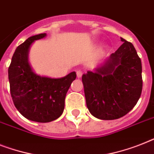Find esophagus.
I'll return each mask as SVG.
<instances>
[{
  "instance_id": "1",
  "label": "esophagus",
  "mask_w": 154,
  "mask_h": 154,
  "mask_svg": "<svg viewBox=\"0 0 154 154\" xmlns=\"http://www.w3.org/2000/svg\"><path fill=\"white\" fill-rule=\"evenodd\" d=\"M76 75H77V77H78V78H81L82 75V71H80V70H79V71L76 72Z\"/></svg>"
}]
</instances>
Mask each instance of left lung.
I'll return each mask as SVG.
<instances>
[{"mask_svg":"<svg viewBox=\"0 0 154 154\" xmlns=\"http://www.w3.org/2000/svg\"><path fill=\"white\" fill-rule=\"evenodd\" d=\"M124 43L94 72L82 75L86 106L94 117L116 120L134 107L143 90L142 62L131 43Z\"/></svg>","mask_w":154,"mask_h":154,"instance_id":"1","label":"left lung"}]
</instances>
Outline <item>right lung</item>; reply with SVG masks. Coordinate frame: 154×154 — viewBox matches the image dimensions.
<instances>
[{
    "label": "right lung",
    "mask_w": 154,
    "mask_h": 154,
    "mask_svg": "<svg viewBox=\"0 0 154 154\" xmlns=\"http://www.w3.org/2000/svg\"><path fill=\"white\" fill-rule=\"evenodd\" d=\"M46 34L30 37L16 48L8 68L10 92L14 105L27 120L48 123L57 120L64 109V100L76 73L53 79L34 73L28 60L34 42L44 38Z\"/></svg>",
    "instance_id": "right-lung-1"
}]
</instances>
